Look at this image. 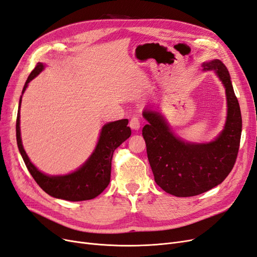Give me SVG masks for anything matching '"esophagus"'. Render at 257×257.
<instances>
[{
  "label": "esophagus",
  "instance_id": "34e87169",
  "mask_svg": "<svg viewBox=\"0 0 257 257\" xmlns=\"http://www.w3.org/2000/svg\"><path fill=\"white\" fill-rule=\"evenodd\" d=\"M129 126L132 130H139L140 127H141V121H140V118L138 116H134L130 121H129Z\"/></svg>",
  "mask_w": 257,
  "mask_h": 257
}]
</instances>
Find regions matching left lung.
Returning <instances> with one entry per match:
<instances>
[{
  "label": "left lung",
  "mask_w": 257,
  "mask_h": 257,
  "mask_svg": "<svg viewBox=\"0 0 257 257\" xmlns=\"http://www.w3.org/2000/svg\"><path fill=\"white\" fill-rule=\"evenodd\" d=\"M214 70L225 88L227 116L224 129L215 141L205 144L187 143L170 131L161 113L145 110L148 121L143 138L156 183L176 197H192L210 191L231 173L238 154L241 113L225 65L218 59L202 64Z\"/></svg>",
  "instance_id": "obj_1"
}]
</instances>
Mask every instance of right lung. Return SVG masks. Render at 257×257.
I'll use <instances>...</instances> for the list:
<instances>
[{
	"label": "right lung",
	"instance_id": "add662e5",
	"mask_svg": "<svg viewBox=\"0 0 257 257\" xmlns=\"http://www.w3.org/2000/svg\"><path fill=\"white\" fill-rule=\"evenodd\" d=\"M43 69V63L38 62L36 68L28 76L22 94L26 90L28 82L33 80ZM21 98L19 102L16 125L17 143L28 172L31 173L37 184L50 196L68 201L90 200L101 194L110 183L111 161L114 150L131 136V129L127 126L128 119H119L106 123L101 128L96 148L87 162L76 172L65 176H47L35 167L23 148L20 132Z\"/></svg>",
	"mask_w": 257,
	"mask_h": 257
}]
</instances>
